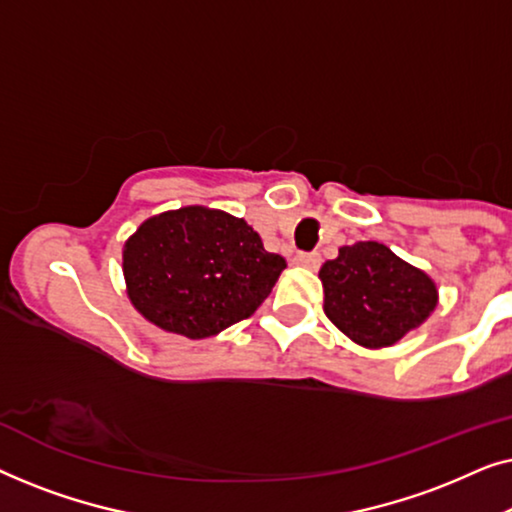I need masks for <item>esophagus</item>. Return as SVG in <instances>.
I'll return each mask as SVG.
<instances>
[{
	"label": "esophagus",
	"mask_w": 512,
	"mask_h": 512,
	"mask_svg": "<svg viewBox=\"0 0 512 512\" xmlns=\"http://www.w3.org/2000/svg\"><path fill=\"white\" fill-rule=\"evenodd\" d=\"M296 265H300V268H307V270H317L321 265V256L319 254H298Z\"/></svg>",
	"instance_id": "obj_1"
}]
</instances>
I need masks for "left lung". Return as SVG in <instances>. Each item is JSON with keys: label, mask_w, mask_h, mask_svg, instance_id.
<instances>
[{"label": "left lung", "mask_w": 512, "mask_h": 512, "mask_svg": "<svg viewBox=\"0 0 512 512\" xmlns=\"http://www.w3.org/2000/svg\"><path fill=\"white\" fill-rule=\"evenodd\" d=\"M326 317L366 349L396 345L438 305V286L387 244L356 242L319 270Z\"/></svg>", "instance_id": "left-lung-1"}]
</instances>
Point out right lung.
I'll list each match as a JSON object with an SVG mask.
<instances>
[{
  "instance_id": "1",
  "label": "right lung",
  "mask_w": 512,
  "mask_h": 512,
  "mask_svg": "<svg viewBox=\"0 0 512 512\" xmlns=\"http://www.w3.org/2000/svg\"><path fill=\"white\" fill-rule=\"evenodd\" d=\"M284 268L247 221L202 205L151 216L123 244L132 307L160 331L188 340L251 317Z\"/></svg>"
}]
</instances>
